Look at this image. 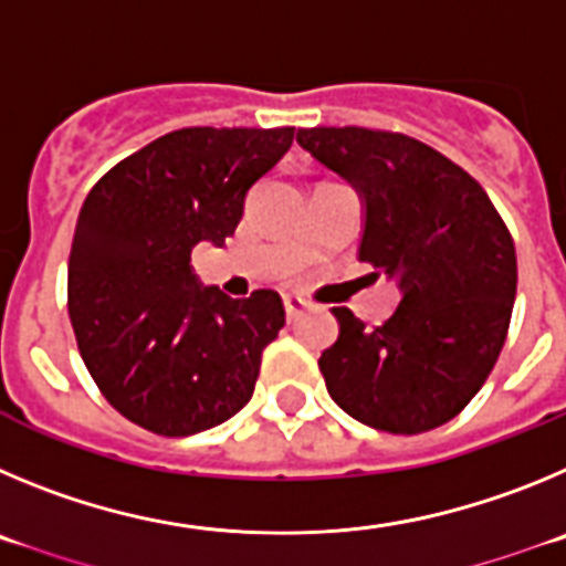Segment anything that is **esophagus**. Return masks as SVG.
I'll return each instance as SVG.
<instances>
[{
  "label": "esophagus",
  "instance_id": "34e87169",
  "mask_svg": "<svg viewBox=\"0 0 566 566\" xmlns=\"http://www.w3.org/2000/svg\"><path fill=\"white\" fill-rule=\"evenodd\" d=\"M304 307H307V302H304L302 295H284V313H287V318H295Z\"/></svg>",
  "mask_w": 566,
  "mask_h": 566
}]
</instances>
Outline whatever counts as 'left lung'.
Masks as SVG:
<instances>
[{"instance_id": "8db88e82", "label": "left lung", "mask_w": 566, "mask_h": 566, "mask_svg": "<svg viewBox=\"0 0 566 566\" xmlns=\"http://www.w3.org/2000/svg\"><path fill=\"white\" fill-rule=\"evenodd\" d=\"M298 146L364 200L358 259L395 279L375 329L333 307L338 340L318 369L364 426L422 434L460 415L491 375L516 298V248L485 188L431 146L364 126L298 129Z\"/></svg>"}]
</instances>
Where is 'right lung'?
Here are the masks:
<instances>
[{
	"label": "right lung",
	"mask_w": 566,
	"mask_h": 566,
	"mask_svg": "<svg viewBox=\"0 0 566 566\" xmlns=\"http://www.w3.org/2000/svg\"><path fill=\"white\" fill-rule=\"evenodd\" d=\"M293 135L169 132L112 166L81 206L67 276L78 353L101 395L151 434L213 429L251 400L264 346L284 327L282 295L202 287L191 251L226 245Z\"/></svg>",
	"instance_id": "1"
}]
</instances>
